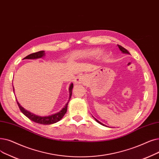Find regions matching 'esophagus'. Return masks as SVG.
Segmentation results:
<instances>
[{"instance_id": "esophagus-1", "label": "esophagus", "mask_w": 159, "mask_h": 159, "mask_svg": "<svg viewBox=\"0 0 159 159\" xmlns=\"http://www.w3.org/2000/svg\"><path fill=\"white\" fill-rule=\"evenodd\" d=\"M84 78L83 77H78L77 79H76V82H77V83H83L84 82Z\"/></svg>"}]
</instances>
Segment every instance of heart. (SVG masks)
Returning a JSON list of instances; mask_svg holds the SVG:
<instances>
[{
  "label": "heart",
  "mask_w": 159,
  "mask_h": 159,
  "mask_svg": "<svg viewBox=\"0 0 159 159\" xmlns=\"http://www.w3.org/2000/svg\"><path fill=\"white\" fill-rule=\"evenodd\" d=\"M101 54V51L99 50H93L86 53V56L88 57H97Z\"/></svg>",
  "instance_id": "1"
}]
</instances>
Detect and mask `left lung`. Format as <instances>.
I'll use <instances>...</instances> for the list:
<instances>
[{
	"instance_id": "8db88e82",
	"label": "left lung",
	"mask_w": 159,
	"mask_h": 159,
	"mask_svg": "<svg viewBox=\"0 0 159 159\" xmlns=\"http://www.w3.org/2000/svg\"><path fill=\"white\" fill-rule=\"evenodd\" d=\"M118 47H119V49H120V50L123 52V53H125V54H130V53L129 52V51L127 50V49H125V48L124 47H123L122 46H121V45H118ZM95 120H96V121L97 122H98L99 124H101V125H104V126H105L104 124H102V123H101L100 121H99L98 120H96L95 118Z\"/></svg>"
}]
</instances>
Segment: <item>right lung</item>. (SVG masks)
<instances>
[{"mask_svg": "<svg viewBox=\"0 0 159 159\" xmlns=\"http://www.w3.org/2000/svg\"><path fill=\"white\" fill-rule=\"evenodd\" d=\"M45 51H41L39 52H34L32 53L28 56L24 58L23 59H37V58H42L43 56H45ZM73 88V84L71 83L70 88H69V91H70V99L72 95V89ZM14 91V90H13ZM70 101V100H69ZM69 101L66 103V105L64 106V107L61 109L60 112L52 114L51 116H37L36 114H34L33 113H31L30 112L28 111V110H25L24 108H23L20 105L19 103L17 101V105L19 106V108L20 109L21 112L26 116L27 118L32 120L34 122H36L37 123L39 124H42V125H51V124H53L59 121L61 118H63L64 116L67 112V105H68Z\"/></svg>", "mask_w": 159, "mask_h": 159, "instance_id": "1", "label": "right lung"}]
</instances>
